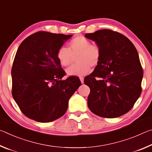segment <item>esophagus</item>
<instances>
[{"label":"esophagus","mask_w":152,"mask_h":152,"mask_svg":"<svg viewBox=\"0 0 152 152\" xmlns=\"http://www.w3.org/2000/svg\"><path fill=\"white\" fill-rule=\"evenodd\" d=\"M80 82H81V83L82 84H83L84 83V78L83 77H80Z\"/></svg>","instance_id":"obj_1"}]
</instances>
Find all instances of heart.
Listing matches in <instances>:
<instances>
[{"label": "heart", "instance_id": "heart-1", "mask_svg": "<svg viewBox=\"0 0 152 152\" xmlns=\"http://www.w3.org/2000/svg\"><path fill=\"white\" fill-rule=\"evenodd\" d=\"M77 56L74 65L66 70L70 76H83L91 71V67H95L101 60V50L96 44H92L91 41L82 36H78L68 43V49L61 47L57 51V59L61 66L70 65Z\"/></svg>", "mask_w": 152, "mask_h": 152}]
</instances>
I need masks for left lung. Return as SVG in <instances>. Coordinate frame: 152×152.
I'll return each instance as SVG.
<instances>
[{
	"mask_svg": "<svg viewBox=\"0 0 152 152\" xmlns=\"http://www.w3.org/2000/svg\"><path fill=\"white\" fill-rule=\"evenodd\" d=\"M100 48L101 60L84 79L89 86V109L98 116L115 118L132 109L141 92L143 69L134 45L110 29L86 33Z\"/></svg>",
	"mask_w": 152,
	"mask_h": 152,
	"instance_id": "1",
	"label": "left lung"
}]
</instances>
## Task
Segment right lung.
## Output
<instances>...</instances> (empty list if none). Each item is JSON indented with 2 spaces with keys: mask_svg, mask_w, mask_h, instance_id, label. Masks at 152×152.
Masks as SVG:
<instances>
[{
  "mask_svg": "<svg viewBox=\"0 0 152 152\" xmlns=\"http://www.w3.org/2000/svg\"><path fill=\"white\" fill-rule=\"evenodd\" d=\"M72 35L33 33L18 48L12 64V94L25 116L41 123L65 114L68 101L81 85L79 78L65 76L57 51Z\"/></svg>",
  "mask_w": 152,
  "mask_h": 152,
  "instance_id": "add662e5",
  "label": "right lung"
}]
</instances>
